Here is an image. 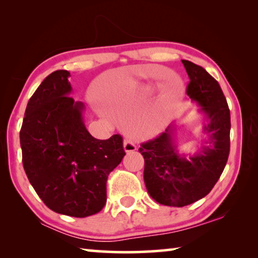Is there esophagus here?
<instances>
[{"label":"esophagus","mask_w":258,"mask_h":258,"mask_svg":"<svg viewBox=\"0 0 258 258\" xmlns=\"http://www.w3.org/2000/svg\"><path fill=\"white\" fill-rule=\"evenodd\" d=\"M124 150L126 152H132L137 150V146L134 145L133 141H131V140H125L124 141Z\"/></svg>","instance_id":"34e87169"}]
</instances>
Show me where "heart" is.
Segmentation results:
<instances>
[{
    "label": "heart",
    "mask_w": 258,
    "mask_h": 258,
    "mask_svg": "<svg viewBox=\"0 0 258 258\" xmlns=\"http://www.w3.org/2000/svg\"><path fill=\"white\" fill-rule=\"evenodd\" d=\"M106 97V94H103ZM178 100V98L176 100H174V102H169L167 104H163L160 106L157 110L154 112V115L151 116V118L149 119V121L147 123L146 126V132L148 134H156L158 133L159 131L163 128V126L165 125L166 120H167L168 116L171 115V111L173 109L174 103H175Z\"/></svg>",
    "instance_id": "heart-1"
}]
</instances>
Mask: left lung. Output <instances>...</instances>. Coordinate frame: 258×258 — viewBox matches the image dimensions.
Here are the masks:
<instances>
[{
    "mask_svg": "<svg viewBox=\"0 0 258 258\" xmlns=\"http://www.w3.org/2000/svg\"><path fill=\"white\" fill-rule=\"evenodd\" d=\"M189 76L186 94L207 117L203 132L206 146L195 156L180 155L171 125L158 137L142 143L143 178L150 197L165 206L183 207L207 196L216 184L230 154V109L220 84L191 61L182 60ZM203 145V143H202Z\"/></svg>",
    "mask_w": 258,
    "mask_h": 258,
    "instance_id": "obj_1",
    "label": "left lung"
}]
</instances>
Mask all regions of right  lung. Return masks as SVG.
Returning <instances> with one entry per match:
<instances>
[{"instance_id": "right-lung-1", "label": "right lung", "mask_w": 258, "mask_h": 258, "mask_svg": "<svg viewBox=\"0 0 258 258\" xmlns=\"http://www.w3.org/2000/svg\"><path fill=\"white\" fill-rule=\"evenodd\" d=\"M67 71L50 74L29 99L20 130L23 165L30 184L51 211L74 217L99 213L107 202L109 173L125 156L119 134L93 138L84 104L69 94Z\"/></svg>"}]
</instances>
